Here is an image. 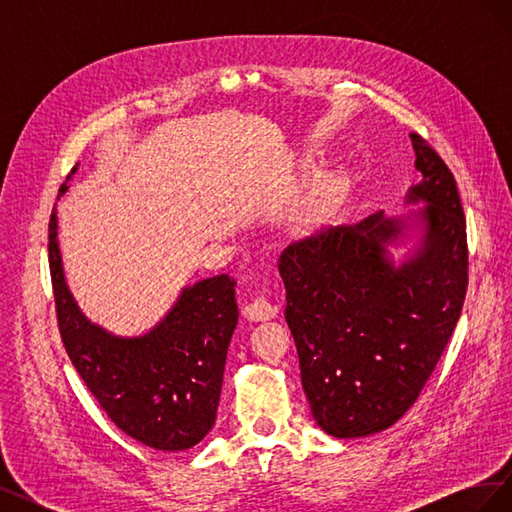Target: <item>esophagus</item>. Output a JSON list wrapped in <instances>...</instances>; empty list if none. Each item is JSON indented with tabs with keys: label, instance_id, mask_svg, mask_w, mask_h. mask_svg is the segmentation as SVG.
Here are the masks:
<instances>
[{
	"label": "esophagus",
	"instance_id": "obj_1",
	"mask_svg": "<svg viewBox=\"0 0 512 512\" xmlns=\"http://www.w3.org/2000/svg\"><path fill=\"white\" fill-rule=\"evenodd\" d=\"M275 314H277V307L265 297H258L243 307V316L252 322L271 320V318H275Z\"/></svg>",
	"mask_w": 512,
	"mask_h": 512
}]
</instances>
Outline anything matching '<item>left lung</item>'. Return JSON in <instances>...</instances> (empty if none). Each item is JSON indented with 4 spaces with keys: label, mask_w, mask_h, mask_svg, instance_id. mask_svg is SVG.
<instances>
[{
    "label": "left lung",
    "mask_w": 512,
    "mask_h": 512,
    "mask_svg": "<svg viewBox=\"0 0 512 512\" xmlns=\"http://www.w3.org/2000/svg\"><path fill=\"white\" fill-rule=\"evenodd\" d=\"M416 170L406 203L424 235L395 266L385 252L409 218L378 211L324 228L280 256L286 322L316 423L333 438L389 429L414 404L451 339L468 288L466 218L451 170L410 134Z\"/></svg>",
    "instance_id": "8db88e82"
}]
</instances>
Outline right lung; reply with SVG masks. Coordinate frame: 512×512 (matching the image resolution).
Segmentation results:
<instances>
[{
    "mask_svg": "<svg viewBox=\"0 0 512 512\" xmlns=\"http://www.w3.org/2000/svg\"><path fill=\"white\" fill-rule=\"evenodd\" d=\"M70 170L59 196L68 190ZM49 265L61 342L87 389L130 438L158 451H185L215 423L226 352L237 327L235 280L215 275L185 286L173 309L141 337H119L87 320L66 286L49 222Z\"/></svg>",
    "mask_w": 512,
    "mask_h": 512,
    "instance_id": "1",
    "label": "right lung"
}]
</instances>
